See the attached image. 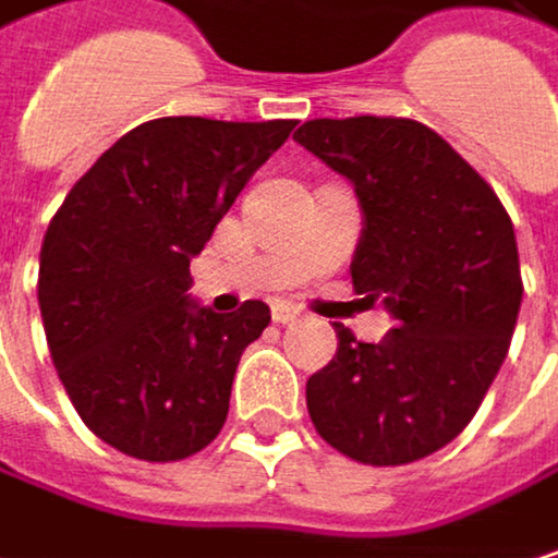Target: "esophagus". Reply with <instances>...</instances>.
<instances>
[{
	"label": "esophagus",
	"mask_w": 558,
	"mask_h": 558,
	"mask_svg": "<svg viewBox=\"0 0 558 558\" xmlns=\"http://www.w3.org/2000/svg\"><path fill=\"white\" fill-rule=\"evenodd\" d=\"M270 317H274L277 324H298V320H304V314H301L294 304H288V301H277V304L270 307Z\"/></svg>",
	"instance_id": "obj_1"
}]
</instances>
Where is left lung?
Listing matches in <instances>:
<instances>
[{
	"label": "left lung",
	"instance_id": "obj_1",
	"mask_svg": "<svg viewBox=\"0 0 558 558\" xmlns=\"http://www.w3.org/2000/svg\"><path fill=\"white\" fill-rule=\"evenodd\" d=\"M294 140L353 182V288L396 324L379 343L333 324L337 356L307 379L311 418L353 461L428 458L464 432L507 360L523 301L513 221L425 123L324 117Z\"/></svg>",
	"mask_w": 558,
	"mask_h": 558
}]
</instances>
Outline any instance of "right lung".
<instances>
[{
	"label": "right lung",
	"instance_id": "obj_1",
	"mask_svg": "<svg viewBox=\"0 0 558 558\" xmlns=\"http://www.w3.org/2000/svg\"><path fill=\"white\" fill-rule=\"evenodd\" d=\"M294 123H140L51 218L38 257L48 350L77 415L110 448L182 461L221 432L238 360L270 307H202L189 260Z\"/></svg>",
	"mask_w": 558,
	"mask_h": 558
}]
</instances>
